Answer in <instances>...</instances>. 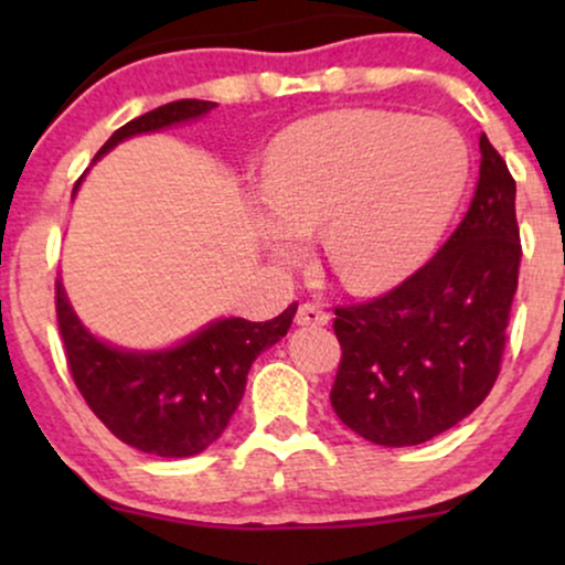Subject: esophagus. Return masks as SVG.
<instances>
[{
	"instance_id": "34e87169",
	"label": "esophagus",
	"mask_w": 565,
	"mask_h": 565,
	"mask_svg": "<svg viewBox=\"0 0 565 565\" xmlns=\"http://www.w3.org/2000/svg\"><path fill=\"white\" fill-rule=\"evenodd\" d=\"M295 321L297 327H323V323H329V313L323 308H319V305L302 302L300 308H297Z\"/></svg>"
}]
</instances>
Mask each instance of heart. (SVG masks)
<instances>
[{
  "instance_id": "1",
  "label": "heart",
  "mask_w": 565,
  "mask_h": 565,
  "mask_svg": "<svg viewBox=\"0 0 565 565\" xmlns=\"http://www.w3.org/2000/svg\"><path fill=\"white\" fill-rule=\"evenodd\" d=\"M468 172V146L446 121L369 108L316 116L270 151L265 238L291 260L321 228L323 260L345 287H387L438 242Z\"/></svg>"
}]
</instances>
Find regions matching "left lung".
<instances>
[{
  "label": "left lung",
  "mask_w": 565,
  "mask_h": 565,
  "mask_svg": "<svg viewBox=\"0 0 565 565\" xmlns=\"http://www.w3.org/2000/svg\"><path fill=\"white\" fill-rule=\"evenodd\" d=\"M515 180L481 135V178L457 231L417 274L337 305V417L380 446H417L483 404L502 366L521 268Z\"/></svg>",
  "instance_id": "1"
}]
</instances>
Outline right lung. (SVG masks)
Masks as SVG:
<instances>
[{
  "instance_id": "1",
  "label": "right lung",
  "mask_w": 565,
  "mask_h": 565,
  "mask_svg": "<svg viewBox=\"0 0 565 565\" xmlns=\"http://www.w3.org/2000/svg\"><path fill=\"white\" fill-rule=\"evenodd\" d=\"M210 100H174L119 127L95 159L132 135L157 132L210 114ZM82 178L76 180L79 188ZM55 310L66 361L82 398L116 438L157 457H193L215 444L242 404L252 361L276 345L295 319L297 302L274 321L220 319L185 342L157 353L121 350L97 340L76 319L61 278Z\"/></svg>"
}]
</instances>
